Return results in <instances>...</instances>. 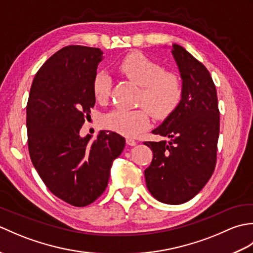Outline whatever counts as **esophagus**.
Returning <instances> with one entry per match:
<instances>
[{
    "label": "esophagus",
    "mask_w": 253,
    "mask_h": 253,
    "mask_svg": "<svg viewBox=\"0 0 253 253\" xmlns=\"http://www.w3.org/2000/svg\"><path fill=\"white\" fill-rule=\"evenodd\" d=\"M126 143L128 144V146L133 147V146H136V144H137V141L135 140V139H132V138H127L126 139Z\"/></svg>",
    "instance_id": "obj_1"
}]
</instances>
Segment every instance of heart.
I'll return each instance as SVG.
<instances>
[{
  "label": "heart",
  "instance_id": "b5f03b06",
  "mask_svg": "<svg viewBox=\"0 0 253 253\" xmlns=\"http://www.w3.org/2000/svg\"><path fill=\"white\" fill-rule=\"evenodd\" d=\"M117 69L131 82L140 85L138 104L148 109L157 120L168 117L180 103L182 84L179 77L170 72H163L162 66L142 53H130L117 63ZM111 78L100 72L92 80V93L95 100L103 103L109 98ZM144 107L136 110L115 109L103 116L102 123L107 128L126 137H135L147 129L149 112Z\"/></svg>",
  "mask_w": 253,
  "mask_h": 253
}]
</instances>
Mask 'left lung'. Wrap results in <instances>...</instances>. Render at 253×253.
Wrapping results in <instances>:
<instances>
[{
  "label": "left lung",
  "mask_w": 253,
  "mask_h": 253,
  "mask_svg": "<svg viewBox=\"0 0 253 253\" xmlns=\"http://www.w3.org/2000/svg\"><path fill=\"white\" fill-rule=\"evenodd\" d=\"M171 54L182 79V96L175 111L152 131L169 140L144 142L153 151L144 177L157 200L181 204L198 195L215 169L219 111L207 67L178 44H173Z\"/></svg>",
  "instance_id": "1"
}]
</instances>
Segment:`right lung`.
I'll use <instances>...</instances> for the list:
<instances>
[{
	"label": "right lung",
	"mask_w": 253,
	"mask_h": 253,
	"mask_svg": "<svg viewBox=\"0 0 253 253\" xmlns=\"http://www.w3.org/2000/svg\"><path fill=\"white\" fill-rule=\"evenodd\" d=\"M98 47L67 45L36 74L27 103L31 162L53 195L85 207L104 192L112 163L125 139L102 130L94 140L79 136L95 104L92 80L102 60Z\"/></svg>",
	"instance_id": "obj_1"
}]
</instances>
